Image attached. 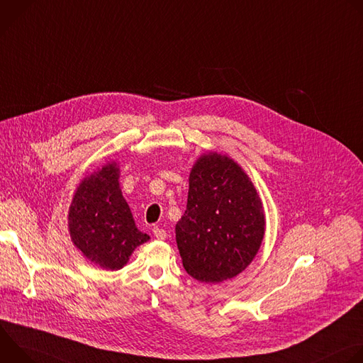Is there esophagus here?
Returning a JSON list of instances; mask_svg holds the SVG:
<instances>
[{
	"instance_id": "34e87169",
	"label": "esophagus",
	"mask_w": 363,
	"mask_h": 363,
	"mask_svg": "<svg viewBox=\"0 0 363 363\" xmlns=\"http://www.w3.org/2000/svg\"><path fill=\"white\" fill-rule=\"evenodd\" d=\"M153 235H155V238H158V240H165L167 238V231L164 228L155 227L153 228Z\"/></svg>"
}]
</instances>
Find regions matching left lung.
<instances>
[{
  "label": "left lung",
  "instance_id": "left-lung-1",
  "mask_svg": "<svg viewBox=\"0 0 363 363\" xmlns=\"http://www.w3.org/2000/svg\"><path fill=\"white\" fill-rule=\"evenodd\" d=\"M266 233L263 202L245 171L225 153L210 150L189 172L185 214L177 223V245L186 273L221 283L244 272Z\"/></svg>",
  "mask_w": 363,
  "mask_h": 363
}]
</instances>
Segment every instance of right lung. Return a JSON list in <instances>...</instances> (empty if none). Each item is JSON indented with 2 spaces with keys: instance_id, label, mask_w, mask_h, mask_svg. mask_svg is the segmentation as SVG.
Returning <instances> with one entry per match:
<instances>
[{
  "instance_id": "right-lung-1",
  "label": "right lung",
  "mask_w": 363,
  "mask_h": 363,
  "mask_svg": "<svg viewBox=\"0 0 363 363\" xmlns=\"http://www.w3.org/2000/svg\"><path fill=\"white\" fill-rule=\"evenodd\" d=\"M121 169L112 161L84 177L69 206L67 225L74 247L103 270H121L136 247L149 241L139 231L119 184Z\"/></svg>"
}]
</instances>
